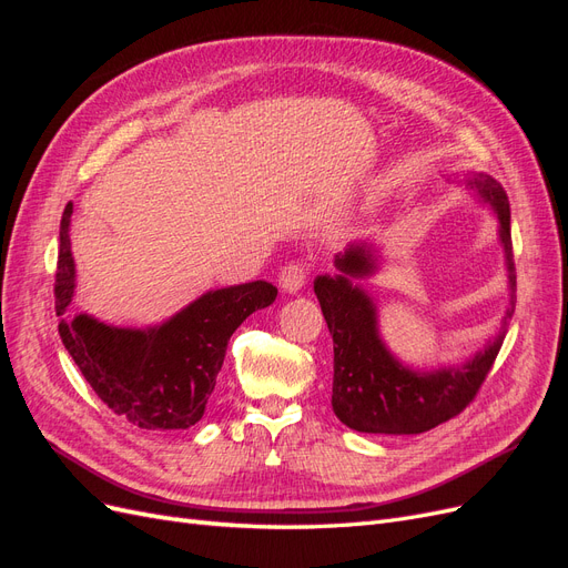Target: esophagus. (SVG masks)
<instances>
[{"instance_id":"1","label":"esophagus","mask_w":568,"mask_h":568,"mask_svg":"<svg viewBox=\"0 0 568 568\" xmlns=\"http://www.w3.org/2000/svg\"><path fill=\"white\" fill-rule=\"evenodd\" d=\"M307 274H311V272H307L305 263L291 261L280 272V286L286 291V294H296V291H301L305 286Z\"/></svg>"}]
</instances>
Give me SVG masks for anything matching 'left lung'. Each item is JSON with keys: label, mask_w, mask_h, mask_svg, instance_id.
I'll return each mask as SVG.
<instances>
[{"label": "left lung", "mask_w": 568, "mask_h": 568, "mask_svg": "<svg viewBox=\"0 0 568 568\" xmlns=\"http://www.w3.org/2000/svg\"><path fill=\"white\" fill-rule=\"evenodd\" d=\"M480 196L488 199L500 220V242L509 274L511 301L503 326L514 315V294H517V267H514L511 232H509V199L500 182L488 175L469 180ZM338 277H317L315 294L322 315L334 338V386L332 407L336 417L363 434H424L428 428L457 417L467 407L478 388L484 386L505 332L490 346L474 355L467 365L457 369L412 372L384 348L376 332V311L363 288L348 282L365 277L374 270L372 253L365 246H353L336 257Z\"/></svg>", "instance_id": "obj_1"}]
</instances>
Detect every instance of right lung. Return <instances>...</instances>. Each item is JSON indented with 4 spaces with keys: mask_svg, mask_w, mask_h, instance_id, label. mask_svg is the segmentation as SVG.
Returning <instances> with one entry per match:
<instances>
[{
    "mask_svg": "<svg viewBox=\"0 0 568 568\" xmlns=\"http://www.w3.org/2000/svg\"><path fill=\"white\" fill-rule=\"evenodd\" d=\"M73 203L59 230L54 307L59 334L101 403L136 428L194 426L209 405L227 341L251 313L277 298L267 282H248L203 294L182 313L153 329H118L88 315L68 320L75 265L71 253Z\"/></svg>",
    "mask_w": 568,
    "mask_h": 568,
    "instance_id": "obj_1",
    "label": "right lung"
}]
</instances>
